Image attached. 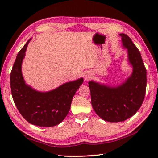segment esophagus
I'll use <instances>...</instances> for the list:
<instances>
[{
	"label": "esophagus",
	"mask_w": 158,
	"mask_h": 158,
	"mask_svg": "<svg viewBox=\"0 0 158 158\" xmlns=\"http://www.w3.org/2000/svg\"><path fill=\"white\" fill-rule=\"evenodd\" d=\"M90 77H91V76H90V75H89V74H88V73L85 74V76H84L85 80H88V79L90 78Z\"/></svg>",
	"instance_id": "1"
}]
</instances>
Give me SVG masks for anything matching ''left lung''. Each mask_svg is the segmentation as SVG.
I'll return each instance as SVG.
<instances>
[{
    "label": "left lung",
    "instance_id": "obj_1",
    "mask_svg": "<svg viewBox=\"0 0 158 158\" xmlns=\"http://www.w3.org/2000/svg\"><path fill=\"white\" fill-rule=\"evenodd\" d=\"M119 35L134 68L132 75L117 88L88 83L94 110L100 118L109 122H123L135 115L141 106L146 92L147 70L139 50L127 35Z\"/></svg>",
    "mask_w": 158,
    "mask_h": 158
}]
</instances>
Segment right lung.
Masks as SVG:
<instances>
[{"instance_id": "right-lung-1", "label": "right lung", "mask_w": 158, "mask_h": 158, "mask_svg": "<svg viewBox=\"0 0 158 158\" xmlns=\"http://www.w3.org/2000/svg\"><path fill=\"white\" fill-rule=\"evenodd\" d=\"M30 41L19 52L10 75L13 101L19 113L29 123L41 127L55 126L69 113L73 96L83 79L66 83L48 92H36L26 85L21 68Z\"/></svg>"}]
</instances>
